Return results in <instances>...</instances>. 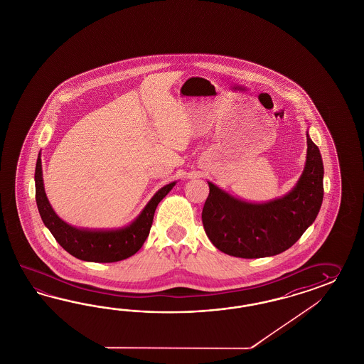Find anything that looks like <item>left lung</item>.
Returning a JSON list of instances; mask_svg holds the SVG:
<instances>
[{"label": "left lung", "instance_id": "left-lung-1", "mask_svg": "<svg viewBox=\"0 0 364 364\" xmlns=\"http://www.w3.org/2000/svg\"><path fill=\"white\" fill-rule=\"evenodd\" d=\"M306 138L304 172L282 197L250 203L208 181L209 196L201 217L218 250L240 258L275 256L294 245L314 223L323 201V161L309 131Z\"/></svg>", "mask_w": 364, "mask_h": 364}]
</instances>
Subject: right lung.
Masks as SVG:
<instances>
[{"mask_svg": "<svg viewBox=\"0 0 364 364\" xmlns=\"http://www.w3.org/2000/svg\"><path fill=\"white\" fill-rule=\"evenodd\" d=\"M34 181L36 201L43 224L68 253L87 262H117L134 256L147 240L157 204L177 183L172 181L160 188L128 225L115 229H87L65 223L50 205L43 186L41 152L36 164Z\"/></svg>", "mask_w": 364, "mask_h": 364, "instance_id": "add662e5", "label": "right lung"}]
</instances>
